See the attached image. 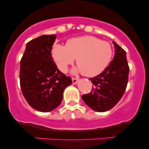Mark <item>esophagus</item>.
Segmentation results:
<instances>
[{
  "instance_id": "1",
  "label": "esophagus",
  "mask_w": 149,
  "mask_h": 149,
  "mask_svg": "<svg viewBox=\"0 0 149 149\" xmlns=\"http://www.w3.org/2000/svg\"><path fill=\"white\" fill-rule=\"evenodd\" d=\"M78 81V78H72V82L73 84H76Z\"/></svg>"
}]
</instances>
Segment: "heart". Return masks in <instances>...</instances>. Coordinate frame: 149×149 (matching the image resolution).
<instances>
[{"label": "heart", "instance_id": "obj_1", "mask_svg": "<svg viewBox=\"0 0 149 149\" xmlns=\"http://www.w3.org/2000/svg\"><path fill=\"white\" fill-rule=\"evenodd\" d=\"M52 56L63 72L76 59L78 67L75 71H81L85 76L94 77L109 66L113 57V47L109 42L85 36L69 39L66 46L56 45Z\"/></svg>", "mask_w": 149, "mask_h": 149}]
</instances>
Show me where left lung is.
I'll use <instances>...</instances> for the list:
<instances>
[{"mask_svg":"<svg viewBox=\"0 0 149 149\" xmlns=\"http://www.w3.org/2000/svg\"><path fill=\"white\" fill-rule=\"evenodd\" d=\"M115 54L111 62L98 76L90 78L92 89L82 99L94 111L104 112L112 109L123 96L127 85L130 68L126 52L113 42Z\"/></svg>","mask_w":149,"mask_h":149,"instance_id":"left-lung-1","label":"left lung"}]
</instances>
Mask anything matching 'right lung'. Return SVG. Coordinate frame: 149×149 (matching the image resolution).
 <instances>
[{"label": "right lung", "mask_w": 149, "mask_h": 149, "mask_svg": "<svg viewBox=\"0 0 149 149\" xmlns=\"http://www.w3.org/2000/svg\"><path fill=\"white\" fill-rule=\"evenodd\" d=\"M55 35H42L27 42L20 61L19 80L28 104L38 111L48 112L61 104L64 89L72 84L52 57Z\"/></svg>", "instance_id": "1"}]
</instances>
